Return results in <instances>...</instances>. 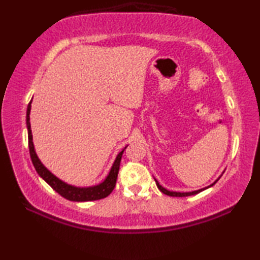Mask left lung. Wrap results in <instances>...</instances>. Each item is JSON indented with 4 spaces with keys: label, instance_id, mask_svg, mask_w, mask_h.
<instances>
[{
    "label": "left lung",
    "instance_id": "8db88e82",
    "mask_svg": "<svg viewBox=\"0 0 260 260\" xmlns=\"http://www.w3.org/2000/svg\"><path fill=\"white\" fill-rule=\"evenodd\" d=\"M155 182H156V185H157V187L159 189V191L161 192H163L164 194H167V196H170V197H189V196H193V194H197V193H199V192H201V191H203V190H206V189H208V187H210V186H212L213 184H215V181L213 184H211L210 186H208V187H204V189H201V190H198V191H193V192H185V193H181V192H172V191H169V190H167V189H164V187L162 186V185H159V183L158 182L155 180Z\"/></svg>",
    "mask_w": 260,
    "mask_h": 260
}]
</instances>
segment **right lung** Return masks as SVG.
<instances>
[{
	"label": "right lung",
	"instance_id": "1",
	"mask_svg": "<svg viewBox=\"0 0 260 260\" xmlns=\"http://www.w3.org/2000/svg\"><path fill=\"white\" fill-rule=\"evenodd\" d=\"M30 110H31V102L29 103V105H27V110H26L27 139H29V151H30L31 161L38 174L40 175L54 191L58 192L60 196L70 201H77V202L93 201V200H101V199H104L107 196H109L116 185V180H117L120 159H121V155H123L124 153V150L118 154L117 157H116L112 167V170H110L108 176L103 183L95 186H90V187H76L73 185H69L67 183H64V182H62L61 180L56 178L50 171H48L45 167H43L42 163L40 162V159L38 158L35 151V146H33V142H32Z\"/></svg>",
	"mask_w": 260,
	"mask_h": 260
}]
</instances>
